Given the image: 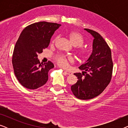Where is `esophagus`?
<instances>
[{
	"mask_svg": "<svg viewBox=\"0 0 128 128\" xmlns=\"http://www.w3.org/2000/svg\"><path fill=\"white\" fill-rule=\"evenodd\" d=\"M64 72L66 73V74H68V75H69V74H72V73L70 72H69V71H66V70H64Z\"/></svg>",
	"mask_w": 128,
	"mask_h": 128,
	"instance_id": "obj_1",
	"label": "esophagus"
}]
</instances>
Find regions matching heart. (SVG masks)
I'll return each mask as SVG.
<instances>
[{
	"label": "heart",
	"instance_id": "b5f03b06",
	"mask_svg": "<svg viewBox=\"0 0 128 128\" xmlns=\"http://www.w3.org/2000/svg\"><path fill=\"white\" fill-rule=\"evenodd\" d=\"M69 38L71 43L74 46H82L84 43L83 36L80 33L77 32V31H72V32H70L69 34ZM55 41V40H54L53 42ZM77 52L81 58L85 57L87 54L86 50L82 47L78 48ZM56 59L58 64L63 68L67 67L69 64L73 62V58L69 56L59 55L56 57Z\"/></svg>",
	"mask_w": 128,
	"mask_h": 128
}]
</instances>
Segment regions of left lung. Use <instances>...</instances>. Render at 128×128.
<instances>
[{
  "mask_svg": "<svg viewBox=\"0 0 128 128\" xmlns=\"http://www.w3.org/2000/svg\"><path fill=\"white\" fill-rule=\"evenodd\" d=\"M84 30L94 38L92 52L84 64L78 67L82 73H74L78 80L72 86L71 90L78 98L87 100L99 96L110 83L113 62L111 49L101 35L90 29Z\"/></svg>",
  "mask_w": 128,
  "mask_h": 128,
  "instance_id": "obj_1",
  "label": "left lung"
}]
</instances>
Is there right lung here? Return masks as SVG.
Instances as JSON below:
<instances>
[{"label":"right lung","instance_id":"right-lung-1","mask_svg":"<svg viewBox=\"0 0 128 128\" xmlns=\"http://www.w3.org/2000/svg\"><path fill=\"white\" fill-rule=\"evenodd\" d=\"M60 26L41 22L22 31L14 49L12 64L16 76L23 87L36 89L48 81V72L54 65L50 61L44 64L40 62L38 54L48 46L52 36Z\"/></svg>","mask_w":128,"mask_h":128}]
</instances>
